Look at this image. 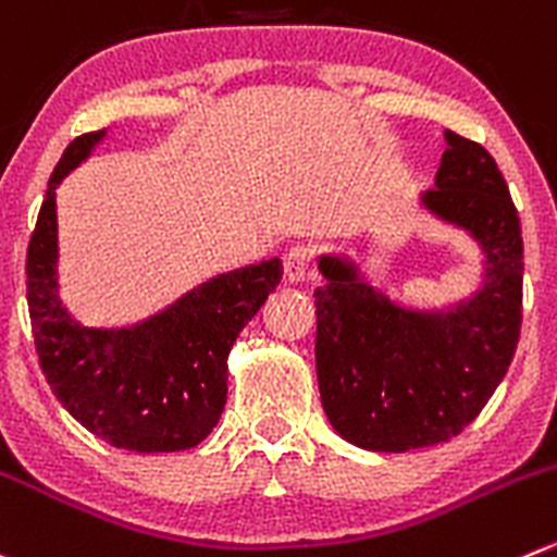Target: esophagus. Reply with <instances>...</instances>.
<instances>
[{
    "instance_id": "1",
    "label": "esophagus",
    "mask_w": 557,
    "mask_h": 557,
    "mask_svg": "<svg viewBox=\"0 0 557 557\" xmlns=\"http://www.w3.org/2000/svg\"><path fill=\"white\" fill-rule=\"evenodd\" d=\"M307 269H310V250L307 247H294L283 258L285 283H301L307 277Z\"/></svg>"
}]
</instances>
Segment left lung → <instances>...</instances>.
Segmentation results:
<instances>
[{"label":"left lung","mask_w":557,"mask_h":557,"mask_svg":"<svg viewBox=\"0 0 557 557\" xmlns=\"http://www.w3.org/2000/svg\"><path fill=\"white\" fill-rule=\"evenodd\" d=\"M435 190L416 207L462 231L482 256L476 288L410 305L372 283L359 258L321 252L315 367L323 413L367 451L446 444L487 405L515 356L522 323V234L490 152L446 129Z\"/></svg>","instance_id":"1"}]
</instances>
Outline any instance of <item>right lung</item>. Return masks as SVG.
<instances>
[{
  "label": "right lung",
  "mask_w": 557,
  "mask_h": 557,
  "mask_svg": "<svg viewBox=\"0 0 557 557\" xmlns=\"http://www.w3.org/2000/svg\"><path fill=\"white\" fill-rule=\"evenodd\" d=\"M106 129L78 135L48 180L26 252V301L37 359L75 422L116 449L152 455L201 444L228 397V354L283 280V263L209 277L127 326H84L59 296L57 190L91 158Z\"/></svg>",
  "instance_id": "add662e5"
}]
</instances>
